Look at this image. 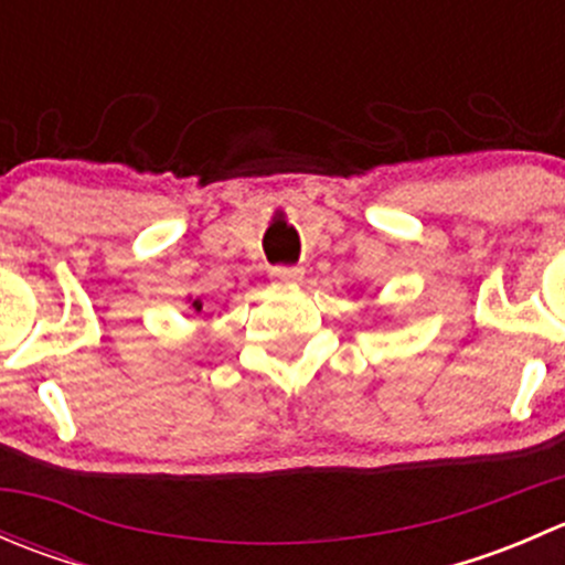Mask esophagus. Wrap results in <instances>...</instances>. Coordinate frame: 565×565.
<instances>
[{
  "label": "esophagus",
  "instance_id": "34e87169",
  "mask_svg": "<svg viewBox=\"0 0 565 565\" xmlns=\"http://www.w3.org/2000/svg\"><path fill=\"white\" fill-rule=\"evenodd\" d=\"M270 276L276 278L278 284H298L300 278H303V267L278 265V267H270Z\"/></svg>",
  "mask_w": 565,
  "mask_h": 565
}]
</instances>
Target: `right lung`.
<instances>
[{"mask_svg": "<svg viewBox=\"0 0 565 565\" xmlns=\"http://www.w3.org/2000/svg\"><path fill=\"white\" fill-rule=\"evenodd\" d=\"M191 309L196 311V315H199V311H202V300H199V298H196V300H191Z\"/></svg>", "mask_w": 565, "mask_h": 565, "instance_id": "1", "label": "right lung"}]
</instances>
